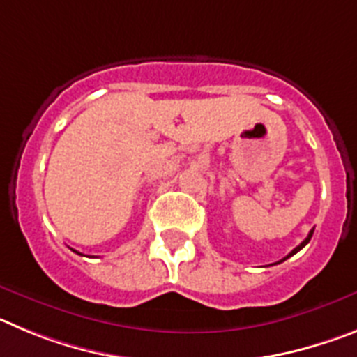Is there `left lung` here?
Instances as JSON below:
<instances>
[{"label":"left lung","instance_id":"1","mask_svg":"<svg viewBox=\"0 0 357 357\" xmlns=\"http://www.w3.org/2000/svg\"><path fill=\"white\" fill-rule=\"evenodd\" d=\"M311 238H313V230H311V232H309V234H307V238H305V239H304V241H302V243H301V245H298V247H296V248H293V250H291V252H289V254H288V255H286L284 259H280V261H279V263H282V261H286V259H288V257H291V255H295V254H296V252H298V250H302V248H304V247H305V245H307V243H309V241H311ZM279 263H275V264H279Z\"/></svg>","mask_w":357,"mask_h":357}]
</instances>
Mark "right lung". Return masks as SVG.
<instances>
[{"mask_svg":"<svg viewBox=\"0 0 357 357\" xmlns=\"http://www.w3.org/2000/svg\"><path fill=\"white\" fill-rule=\"evenodd\" d=\"M73 252H77V250H73ZM77 254H78V252H77ZM82 255V254H80Z\"/></svg>","mask_w":357,"mask_h":357,"instance_id":"right-lung-1","label":"right lung"}]
</instances>
